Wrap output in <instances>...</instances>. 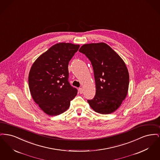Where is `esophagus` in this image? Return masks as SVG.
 Returning a JSON list of instances; mask_svg holds the SVG:
<instances>
[{"mask_svg": "<svg viewBox=\"0 0 160 160\" xmlns=\"http://www.w3.org/2000/svg\"><path fill=\"white\" fill-rule=\"evenodd\" d=\"M78 92H79V93H83V89L82 88H78Z\"/></svg>", "mask_w": 160, "mask_h": 160, "instance_id": "1", "label": "esophagus"}]
</instances>
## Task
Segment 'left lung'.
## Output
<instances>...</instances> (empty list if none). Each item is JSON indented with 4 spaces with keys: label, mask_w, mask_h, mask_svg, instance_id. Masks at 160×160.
<instances>
[{
    "label": "left lung",
    "mask_w": 160,
    "mask_h": 160,
    "mask_svg": "<svg viewBox=\"0 0 160 160\" xmlns=\"http://www.w3.org/2000/svg\"><path fill=\"white\" fill-rule=\"evenodd\" d=\"M80 53L91 62L95 80L96 93L88 99L92 108L100 114H110L122 104L128 93L129 74L121 58L106 44H84Z\"/></svg>",
    "instance_id": "obj_1"
}]
</instances>
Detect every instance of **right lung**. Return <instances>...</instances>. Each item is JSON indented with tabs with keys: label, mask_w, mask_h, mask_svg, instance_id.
Segmentation results:
<instances>
[{
	"label": "right lung",
	"mask_w": 160,
	"mask_h": 160,
	"mask_svg": "<svg viewBox=\"0 0 160 160\" xmlns=\"http://www.w3.org/2000/svg\"><path fill=\"white\" fill-rule=\"evenodd\" d=\"M79 45L58 43L42 54L29 74V86L34 101L46 114L57 116L65 112L77 89L68 82L69 62Z\"/></svg>",
	"instance_id": "add662e5"
}]
</instances>
